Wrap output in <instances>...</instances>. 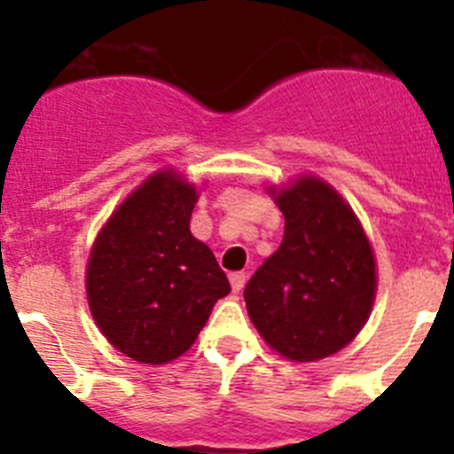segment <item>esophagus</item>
<instances>
[{
    "label": "esophagus",
    "instance_id": "34e87169",
    "mask_svg": "<svg viewBox=\"0 0 454 454\" xmlns=\"http://www.w3.org/2000/svg\"><path fill=\"white\" fill-rule=\"evenodd\" d=\"M230 282H231V288H234V293H240L243 291V286H246L247 275L246 272H231Z\"/></svg>",
    "mask_w": 454,
    "mask_h": 454
}]
</instances>
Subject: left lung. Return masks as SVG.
<instances>
[{
    "label": "left lung",
    "mask_w": 454,
    "mask_h": 454,
    "mask_svg": "<svg viewBox=\"0 0 454 454\" xmlns=\"http://www.w3.org/2000/svg\"><path fill=\"white\" fill-rule=\"evenodd\" d=\"M268 195L284 214V240L247 282V314L277 355L318 362L350 346L368 323L375 252L348 200L311 172L270 184Z\"/></svg>",
    "instance_id": "left-lung-1"
}]
</instances>
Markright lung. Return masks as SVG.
I'll use <instances>...</instances> for the list:
<instances>
[{
	"label": "right lung",
	"mask_w": 454,
	"mask_h": 454,
	"mask_svg": "<svg viewBox=\"0 0 454 454\" xmlns=\"http://www.w3.org/2000/svg\"><path fill=\"white\" fill-rule=\"evenodd\" d=\"M198 198V184L161 168L115 207L92 240V320L134 362L161 366L191 350L214 304L231 291L211 247L191 234Z\"/></svg>",
	"instance_id": "obj_1"
}]
</instances>
